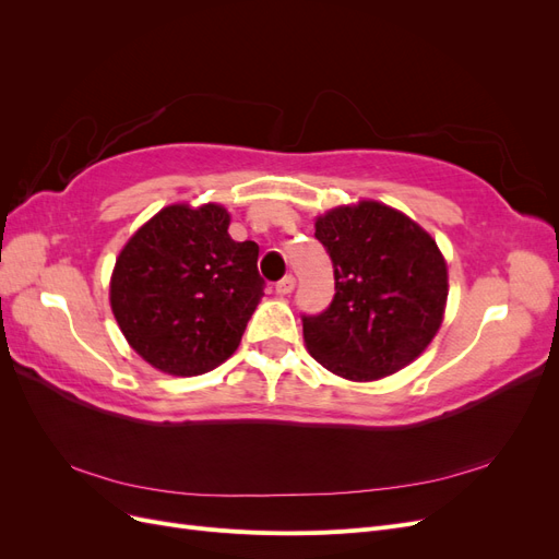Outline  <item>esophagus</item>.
<instances>
[{
    "label": "esophagus",
    "mask_w": 559,
    "mask_h": 559,
    "mask_svg": "<svg viewBox=\"0 0 559 559\" xmlns=\"http://www.w3.org/2000/svg\"><path fill=\"white\" fill-rule=\"evenodd\" d=\"M294 289H296V280H294L292 275H286V277H284L282 282H277V286H275L277 296H289Z\"/></svg>",
    "instance_id": "esophagus-1"
}]
</instances>
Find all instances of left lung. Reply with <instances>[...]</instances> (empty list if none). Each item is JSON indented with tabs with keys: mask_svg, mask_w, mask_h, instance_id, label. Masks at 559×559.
<instances>
[{
	"mask_svg": "<svg viewBox=\"0 0 559 559\" xmlns=\"http://www.w3.org/2000/svg\"><path fill=\"white\" fill-rule=\"evenodd\" d=\"M333 261L326 312L302 317V341L333 376L376 382L425 352L443 324L448 263L411 216L378 200L337 205L314 218Z\"/></svg>",
	"mask_w": 559,
	"mask_h": 559,
	"instance_id": "left-lung-1",
	"label": "left lung"
}]
</instances>
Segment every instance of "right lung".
I'll use <instances>...</instances> for the list:
<instances>
[{
    "instance_id": "add662e5",
    "label": "right lung",
    "mask_w": 559,
    "mask_h": 559,
    "mask_svg": "<svg viewBox=\"0 0 559 559\" xmlns=\"http://www.w3.org/2000/svg\"><path fill=\"white\" fill-rule=\"evenodd\" d=\"M224 205L175 202L134 230L109 282L128 345L160 373L191 378L238 349L263 298L259 245L235 242Z\"/></svg>"
}]
</instances>
